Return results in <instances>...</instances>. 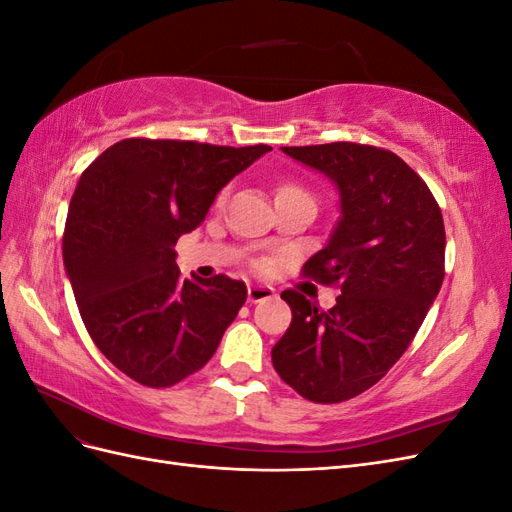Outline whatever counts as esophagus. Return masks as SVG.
<instances>
[{
  "mask_svg": "<svg viewBox=\"0 0 512 512\" xmlns=\"http://www.w3.org/2000/svg\"><path fill=\"white\" fill-rule=\"evenodd\" d=\"M271 297H275V290L271 286H250V288H247V299H250L252 303L267 301Z\"/></svg>",
  "mask_w": 512,
  "mask_h": 512,
  "instance_id": "esophagus-1",
  "label": "esophagus"
}]
</instances>
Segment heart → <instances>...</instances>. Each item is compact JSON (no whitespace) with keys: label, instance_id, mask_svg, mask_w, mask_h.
Wrapping results in <instances>:
<instances>
[{"label":"heart","instance_id":"heart-1","mask_svg":"<svg viewBox=\"0 0 512 512\" xmlns=\"http://www.w3.org/2000/svg\"><path fill=\"white\" fill-rule=\"evenodd\" d=\"M280 196H307V198H312V194H309L301 183H297V181H282L280 185H277V190H275V198H280ZM224 198H226V194L222 192L220 196H218V205H222L224 203ZM314 200V198H312Z\"/></svg>","mask_w":512,"mask_h":512}]
</instances>
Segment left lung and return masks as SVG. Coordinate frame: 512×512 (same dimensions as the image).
<instances>
[{
	"mask_svg": "<svg viewBox=\"0 0 512 512\" xmlns=\"http://www.w3.org/2000/svg\"><path fill=\"white\" fill-rule=\"evenodd\" d=\"M331 177L342 220L303 265V277L337 286L320 309L284 290L292 322L271 350L280 378L314 404L371 389L406 352L444 280V220L427 183L397 153L361 143L282 147Z\"/></svg>",
	"mask_w": 512,
	"mask_h": 512,
	"instance_id": "1",
	"label": "left lung"
}]
</instances>
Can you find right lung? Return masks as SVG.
<instances>
[{
	"label": "right lung",
	"instance_id": "obj_1",
	"mask_svg": "<svg viewBox=\"0 0 512 512\" xmlns=\"http://www.w3.org/2000/svg\"><path fill=\"white\" fill-rule=\"evenodd\" d=\"M267 151L123 138L83 170L66 218L64 265L89 337L134 382L166 389L196 374L239 314L245 284L226 275L183 280L173 247Z\"/></svg>",
	"mask_w": 512,
	"mask_h": 512
}]
</instances>
